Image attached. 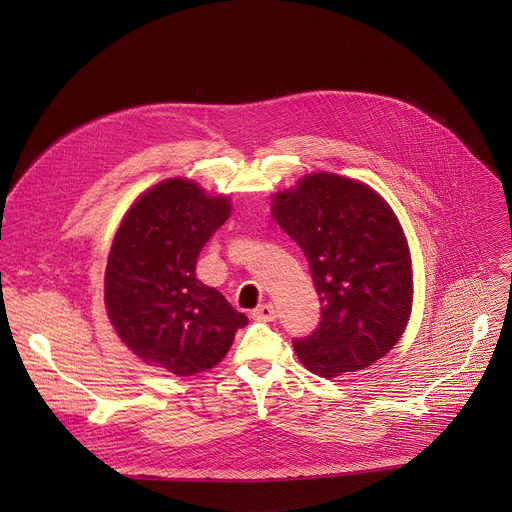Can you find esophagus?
I'll return each instance as SVG.
<instances>
[{
	"label": "esophagus",
	"instance_id": "obj_1",
	"mask_svg": "<svg viewBox=\"0 0 512 512\" xmlns=\"http://www.w3.org/2000/svg\"><path fill=\"white\" fill-rule=\"evenodd\" d=\"M277 318V312L271 304H265V306H259L255 312H253V320L257 322H275Z\"/></svg>",
	"mask_w": 512,
	"mask_h": 512
}]
</instances>
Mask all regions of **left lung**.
I'll list each match as a JSON object with an SVG mask.
<instances>
[{"label":"left lung","mask_w":512,"mask_h":512,"mask_svg":"<svg viewBox=\"0 0 512 512\" xmlns=\"http://www.w3.org/2000/svg\"><path fill=\"white\" fill-rule=\"evenodd\" d=\"M277 225L304 251L322 304L318 328L294 350L320 377L371 367L401 338L413 298L407 241L367 184L306 176L275 196Z\"/></svg>","instance_id":"8db88e82"}]
</instances>
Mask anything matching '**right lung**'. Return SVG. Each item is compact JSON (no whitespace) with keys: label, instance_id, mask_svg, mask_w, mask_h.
Masks as SVG:
<instances>
[{"label":"right lung","instance_id":"obj_1","mask_svg":"<svg viewBox=\"0 0 512 512\" xmlns=\"http://www.w3.org/2000/svg\"><path fill=\"white\" fill-rule=\"evenodd\" d=\"M229 212L227 198L174 178L141 194L113 239L105 273L111 324L139 358L178 377L221 362L249 322L196 279V259Z\"/></svg>","mask_w":512,"mask_h":512}]
</instances>
